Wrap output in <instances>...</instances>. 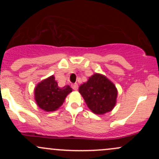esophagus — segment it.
<instances>
[{
    "instance_id": "1",
    "label": "esophagus",
    "mask_w": 159,
    "mask_h": 159,
    "mask_svg": "<svg viewBox=\"0 0 159 159\" xmlns=\"http://www.w3.org/2000/svg\"><path fill=\"white\" fill-rule=\"evenodd\" d=\"M72 89H73V90H76L78 89V84L77 83H75V84H72Z\"/></svg>"
}]
</instances>
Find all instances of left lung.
Returning a JSON list of instances; mask_svg holds the SVG:
<instances>
[{"label": "left lung", "instance_id": "obj_1", "mask_svg": "<svg viewBox=\"0 0 159 159\" xmlns=\"http://www.w3.org/2000/svg\"><path fill=\"white\" fill-rule=\"evenodd\" d=\"M78 92L87 107L96 114H105L114 109L118 91L116 86L106 76L95 73L79 87Z\"/></svg>", "mask_w": 159, "mask_h": 159}]
</instances>
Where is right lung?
<instances>
[{"label": "right lung", "mask_w": 159, "mask_h": 159, "mask_svg": "<svg viewBox=\"0 0 159 159\" xmlns=\"http://www.w3.org/2000/svg\"><path fill=\"white\" fill-rule=\"evenodd\" d=\"M72 91L69 85L60 87L54 76L52 75L36 84L34 88V99L39 107L46 112H51L57 110Z\"/></svg>", "instance_id": "obj_1"}]
</instances>
